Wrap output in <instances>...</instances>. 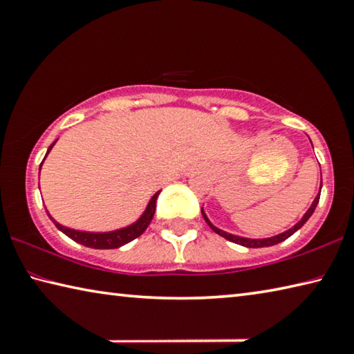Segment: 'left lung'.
<instances>
[{"label":"left lung","instance_id":"left-lung-1","mask_svg":"<svg viewBox=\"0 0 354 354\" xmlns=\"http://www.w3.org/2000/svg\"><path fill=\"white\" fill-rule=\"evenodd\" d=\"M320 190H322V184H320ZM319 200H320V194L315 196V200L313 201V205H310V207L308 209L306 214L303 215L301 220H299L298 223L293 225V226L290 227V230L281 232V234H278V236L267 237V239H248V237H241V236L230 234V232H225L223 230H218L217 226H214V225L211 223V220L207 218V215L205 214V211H203V207H201V214H203V217H205L206 223H207L209 226H211V230H212L214 232H217L218 236L225 237L226 241L234 242V243H237V245H242V247H247V248H263V247H272V245H277V243H279V242H283V241H286V239H289V237L293 234V232H297V231L299 230V227H301L304 223H306L310 215L314 214L317 205H319Z\"/></svg>","mask_w":354,"mask_h":354}]
</instances>
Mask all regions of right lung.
<instances>
[{"instance_id": "right-lung-1", "label": "right lung", "mask_w": 354, "mask_h": 354, "mask_svg": "<svg viewBox=\"0 0 354 354\" xmlns=\"http://www.w3.org/2000/svg\"><path fill=\"white\" fill-rule=\"evenodd\" d=\"M56 142H53L50 148H48V151L45 154V158L48 156V153L51 151V148L55 147ZM44 158V160H45ZM44 160H41V164H44ZM41 164H40V169H41ZM160 194L159 192H156V194L151 196V200H149L148 206L143 214L140 215L139 218H137L134 223H131L129 226H124V227H120V230L115 231H107V232H88V231H77V230H71V227H67L59 223L55 218L51 217L50 212L46 211L48 217L53 220V223L56 225V227L59 231H62L65 236H68L71 241H75L77 243L84 245V247H88V248H97V250H112V248H120L123 247V245L129 243L131 241H134L139 236H142L145 230L148 227V225L151 223L153 220V215L156 211V200H158V196Z\"/></svg>"}]
</instances>
